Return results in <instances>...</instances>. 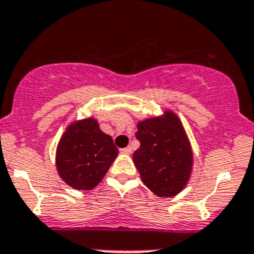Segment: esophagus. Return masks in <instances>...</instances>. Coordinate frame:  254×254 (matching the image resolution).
<instances>
[{"mask_svg": "<svg viewBox=\"0 0 254 254\" xmlns=\"http://www.w3.org/2000/svg\"><path fill=\"white\" fill-rule=\"evenodd\" d=\"M121 153H124V154H130V153H132V148H130L129 145H128V147H126V148H122Z\"/></svg>", "mask_w": 254, "mask_h": 254, "instance_id": "1", "label": "esophagus"}]
</instances>
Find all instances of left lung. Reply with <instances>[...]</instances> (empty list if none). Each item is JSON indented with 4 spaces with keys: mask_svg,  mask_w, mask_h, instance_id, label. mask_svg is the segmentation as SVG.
Listing matches in <instances>:
<instances>
[{
    "mask_svg": "<svg viewBox=\"0 0 254 254\" xmlns=\"http://www.w3.org/2000/svg\"><path fill=\"white\" fill-rule=\"evenodd\" d=\"M137 129L140 147L133 153V162L140 179L157 196H175L187 187L194 164L182 121L172 110H165L160 116L138 122Z\"/></svg>",
    "mask_w": 254,
    "mask_h": 254,
    "instance_id": "obj_1",
    "label": "left lung"
}]
</instances>
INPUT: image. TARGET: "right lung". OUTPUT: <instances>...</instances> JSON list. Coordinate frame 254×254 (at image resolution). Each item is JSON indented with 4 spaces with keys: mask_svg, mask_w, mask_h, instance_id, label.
I'll list each match as a JSON object with an SVG mask.
<instances>
[{
    "mask_svg": "<svg viewBox=\"0 0 254 254\" xmlns=\"http://www.w3.org/2000/svg\"><path fill=\"white\" fill-rule=\"evenodd\" d=\"M119 155L111 135L94 117L71 122L62 134L55 165L63 182L75 190H91L104 179Z\"/></svg>",
    "mask_w": 254,
    "mask_h": 254,
    "instance_id": "1",
    "label": "right lung"
}]
</instances>
